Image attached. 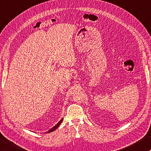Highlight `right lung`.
Segmentation results:
<instances>
[{"mask_svg": "<svg viewBox=\"0 0 151 151\" xmlns=\"http://www.w3.org/2000/svg\"><path fill=\"white\" fill-rule=\"evenodd\" d=\"M63 118H62L61 120H60V121L58 122V123H57V125H55L53 127H52L50 130H49L48 131H47V132L46 133H51V132H52V131H55V129H57V128H58V127L59 126L61 125V122H62V121H63Z\"/></svg>", "mask_w": 151, "mask_h": 151, "instance_id": "add662e5", "label": "right lung"}]
</instances>
